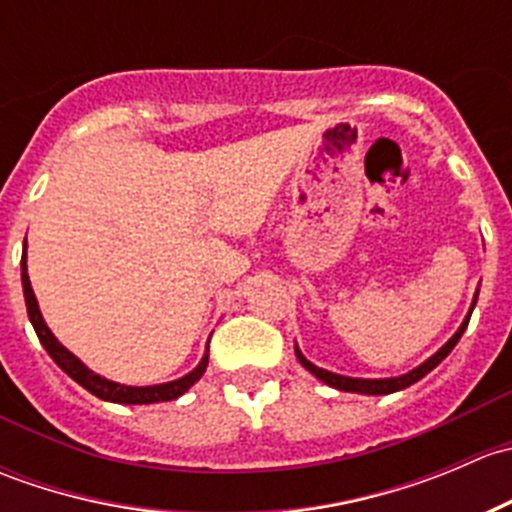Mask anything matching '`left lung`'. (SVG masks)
<instances>
[{
    "label": "left lung",
    "instance_id": "1",
    "mask_svg": "<svg viewBox=\"0 0 512 512\" xmlns=\"http://www.w3.org/2000/svg\"><path fill=\"white\" fill-rule=\"evenodd\" d=\"M476 302H478V289H476V294H473L471 309H468L466 319H463V322H461V327H458V332L453 334V337L448 339V342L443 344V347L438 349L436 354L428 356V359L423 361V364H418L416 369L406 371V374H401V376H389V379H354V376H342V374H334V371L319 369L317 364H312V361H309L307 356L302 354V349H299L297 344H294V354H297L299 364H302L304 369L309 371V374H314V376H317L319 381H324V384H327V386H332V389H339V391H352V394H366V396H384V394H394V391H401V389H406V386L416 384L418 379H423V376H426L428 371L436 369V366L441 364V361L446 359L448 354H451V349L456 347L458 339H461V337H463V332H466L468 322H471V314H473V309H476Z\"/></svg>",
    "mask_w": 512,
    "mask_h": 512
}]
</instances>
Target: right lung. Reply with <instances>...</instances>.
I'll return each mask as SVG.
<instances>
[{"label":"right lung","mask_w":512,"mask_h":512,"mask_svg":"<svg viewBox=\"0 0 512 512\" xmlns=\"http://www.w3.org/2000/svg\"><path fill=\"white\" fill-rule=\"evenodd\" d=\"M22 287H24V302H27V314L29 322H32L36 337H39L41 347L49 352L51 359L56 361L64 374H69L71 379L76 381L79 386H84L86 391L98 396L103 401H111V404H158V401H173L178 396H183L195 381H200V376L205 374L208 369V347H205L203 359L198 361L193 371H188L185 376L173 381H165V384H153V386H126L118 384V381L106 379V376L96 374L91 371L84 361L79 359L76 354H71L59 339L51 334V329L46 327L44 317H41L39 302H36V294L32 289V282H29V272H27V240H24V250H22Z\"/></svg>","instance_id":"right-lung-1"}]
</instances>
